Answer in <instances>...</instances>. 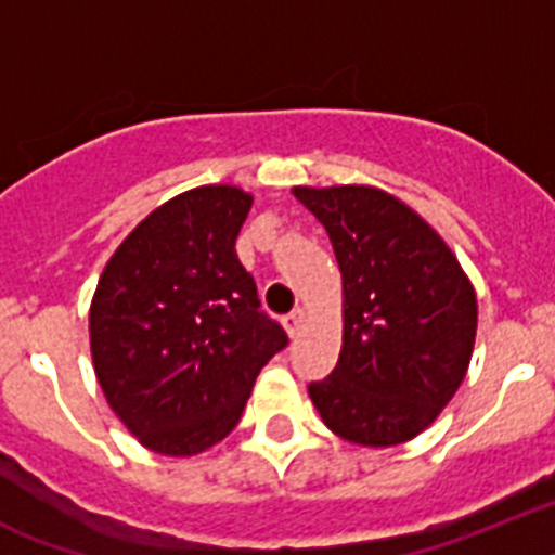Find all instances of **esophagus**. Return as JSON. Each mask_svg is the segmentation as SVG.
Returning a JSON list of instances; mask_svg holds the SVG:
<instances>
[{
  "label": "esophagus",
  "instance_id": "34e87169",
  "mask_svg": "<svg viewBox=\"0 0 555 555\" xmlns=\"http://www.w3.org/2000/svg\"><path fill=\"white\" fill-rule=\"evenodd\" d=\"M305 310H301V307H296V310L293 312H287V315L282 318V324H284V330H287V335L291 337H296L298 332H301V326H305Z\"/></svg>",
  "mask_w": 555,
  "mask_h": 555
}]
</instances>
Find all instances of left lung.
<instances>
[{
	"label": "left lung",
	"mask_w": 555,
	"mask_h": 555,
	"mask_svg": "<svg viewBox=\"0 0 555 555\" xmlns=\"http://www.w3.org/2000/svg\"><path fill=\"white\" fill-rule=\"evenodd\" d=\"M324 223L344 279V344L310 385L324 424L351 444L393 447L455 397L478 335V296L450 245L391 192L293 186Z\"/></svg>",
	"instance_id": "8db88e82"
}]
</instances>
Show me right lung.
Returning a JSON list of instances; mask_svg holds the SVG:
<instances>
[{
    "label": "right lung",
    "instance_id": "right-lung-1",
    "mask_svg": "<svg viewBox=\"0 0 555 555\" xmlns=\"http://www.w3.org/2000/svg\"><path fill=\"white\" fill-rule=\"evenodd\" d=\"M254 195L206 184L153 209L100 273L89 344L105 402L137 441L190 457L223 441L287 346L237 259Z\"/></svg>",
    "mask_w": 555,
    "mask_h": 555
}]
</instances>
